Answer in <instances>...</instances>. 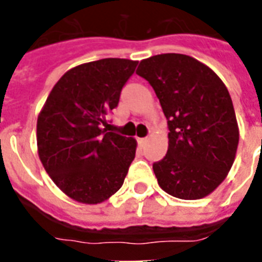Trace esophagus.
<instances>
[{
    "label": "esophagus",
    "mask_w": 262,
    "mask_h": 262,
    "mask_svg": "<svg viewBox=\"0 0 262 262\" xmlns=\"http://www.w3.org/2000/svg\"><path fill=\"white\" fill-rule=\"evenodd\" d=\"M137 141H139L140 147H144L148 143V139H137Z\"/></svg>",
    "instance_id": "obj_1"
}]
</instances>
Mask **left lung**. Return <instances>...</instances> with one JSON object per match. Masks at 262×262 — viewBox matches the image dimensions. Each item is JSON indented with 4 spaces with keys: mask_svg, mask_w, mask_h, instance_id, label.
Listing matches in <instances>:
<instances>
[{
    "mask_svg": "<svg viewBox=\"0 0 262 262\" xmlns=\"http://www.w3.org/2000/svg\"><path fill=\"white\" fill-rule=\"evenodd\" d=\"M136 73L151 84L168 125V149L154 163L159 186L199 200L223 182L235 159L239 130L231 96L211 68L185 54L143 59Z\"/></svg>",
    "mask_w": 262,
    "mask_h": 262,
    "instance_id": "1",
    "label": "left lung"
}]
</instances>
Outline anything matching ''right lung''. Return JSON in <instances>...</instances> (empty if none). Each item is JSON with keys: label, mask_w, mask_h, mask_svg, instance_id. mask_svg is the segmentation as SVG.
I'll use <instances>...</instances> for the list:
<instances>
[{"label": "right lung", "mask_w": 262, "mask_h": 262, "mask_svg": "<svg viewBox=\"0 0 262 262\" xmlns=\"http://www.w3.org/2000/svg\"><path fill=\"white\" fill-rule=\"evenodd\" d=\"M137 61L104 58L72 68L39 113L38 154L53 182L83 204H99L121 189L135 159V139L107 132V115Z\"/></svg>", "instance_id": "obj_1"}]
</instances>
